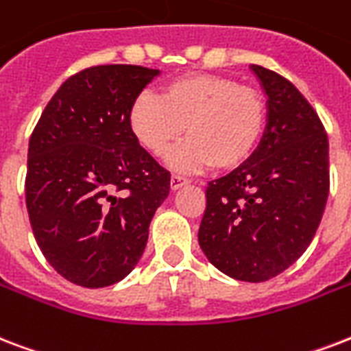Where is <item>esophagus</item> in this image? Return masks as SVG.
I'll list each match as a JSON object with an SVG mask.
<instances>
[{"label": "esophagus", "instance_id": "34e87169", "mask_svg": "<svg viewBox=\"0 0 351 351\" xmlns=\"http://www.w3.org/2000/svg\"><path fill=\"white\" fill-rule=\"evenodd\" d=\"M187 182H189V180H187L186 176L173 175V176H171V189H178V187L186 186Z\"/></svg>", "mask_w": 351, "mask_h": 351}]
</instances>
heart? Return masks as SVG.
Instances as JSON below:
<instances>
[{
  "label": "heart",
  "mask_w": 351,
  "mask_h": 351,
  "mask_svg": "<svg viewBox=\"0 0 351 351\" xmlns=\"http://www.w3.org/2000/svg\"><path fill=\"white\" fill-rule=\"evenodd\" d=\"M267 108L256 90L219 75H187L165 84L162 95L141 92L128 123L151 154H164L184 132L189 136L169 154L182 171L234 169L256 151L265 130Z\"/></svg>",
  "instance_id": "1"
}]
</instances>
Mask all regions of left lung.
Segmentation results:
<instances>
[{
  "label": "left lung",
  "mask_w": 351,
  "mask_h": 351,
  "mask_svg": "<svg viewBox=\"0 0 351 351\" xmlns=\"http://www.w3.org/2000/svg\"><path fill=\"white\" fill-rule=\"evenodd\" d=\"M267 95V127L237 169L206 187L199 245L211 265L241 282L289 269L317 234L330 193L324 125L293 82L252 66Z\"/></svg>",
  "instance_id": "obj_1"
}]
</instances>
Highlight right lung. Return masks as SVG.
I'll use <instances>...</instances> for the list:
<instances>
[{
  "mask_svg": "<svg viewBox=\"0 0 351 351\" xmlns=\"http://www.w3.org/2000/svg\"><path fill=\"white\" fill-rule=\"evenodd\" d=\"M160 69L108 64L71 75L42 112L27 152L34 239L80 287L121 282L140 261L171 173L136 140L128 112Z\"/></svg>",
  "mask_w": 351,
  "mask_h": 351,
  "instance_id": "right-lung-1",
  "label": "right lung"
}]
</instances>
